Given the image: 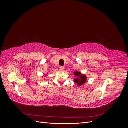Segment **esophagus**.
<instances>
[{"label":"esophagus","mask_w":128,"mask_h":128,"mask_svg":"<svg viewBox=\"0 0 128 128\" xmlns=\"http://www.w3.org/2000/svg\"><path fill=\"white\" fill-rule=\"evenodd\" d=\"M64 67H62V66L60 67V70H64Z\"/></svg>","instance_id":"1"}]
</instances>
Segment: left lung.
Masks as SVG:
<instances>
[{
    "label": "left lung",
    "mask_w": 128,
    "mask_h": 128,
    "mask_svg": "<svg viewBox=\"0 0 128 128\" xmlns=\"http://www.w3.org/2000/svg\"><path fill=\"white\" fill-rule=\"evenodd\" d=\"M74 75L76 76L74 78V82L78 84V86H81L85 84L86 82L87 77L86 75H83L80 72H74Z\"/></svg>",
    "instance_id": "left-lung-1"
}]
</instances>
